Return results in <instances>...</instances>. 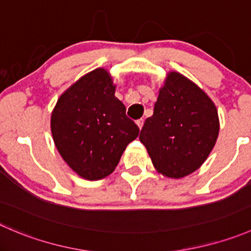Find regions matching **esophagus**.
Wrapping results in <instances>:
<instances>
[{"label":"esophagus","instance_id":"obj_1","mask_svg":"<svg viewBox=\"0 0 251 251\" xmlns=\"http://www.w3.org/2000/svg\"><path fill=\"white\" fill-rule=\"evenodd\" d=\"M136 124H137L138 128H140V130H141V128H142V126H143V120H142V119H140V120L136 121Z\"/></svg>","mask_w":251,"mask_h":251}]
</instances>
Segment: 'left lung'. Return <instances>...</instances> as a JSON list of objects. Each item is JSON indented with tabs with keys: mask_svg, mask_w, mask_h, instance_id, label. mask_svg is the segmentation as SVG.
Listing matches in <instances>:
<instances>
[{
	"mask_svg": "<svg viewBox=\"0 0 251 251\" xmlns=\"http://www.w3.org/2000/svg\"><path fill=\"white\" fill-rule=\"evenodd\" d=\"M218 132L220 119L212 99L191 79L172 71L159 88L140 141L159 174L180 179L205 163Z\"/></svg>",
	"mask_w": 251,
	"mask_h": 251,
	"instance_id": "obj_1",
	"label": "left lung"
}]
</instances>
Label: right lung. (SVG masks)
I'll return each mask as SVG.
<instances>
[{"label":"right lung","instance_id":"1","mask_svg":"<svg viewBox=\"0 0 251 251\" xmlns=\"http://www.w3.org/2000/svg\"><path fill=\"white\" fill-rule=\"evenodd\" d=\"M116 86L105 69L77 79L57 99L51 113L53 143L62 159L86 180H100L115 170L140 128L126 116Z\"/></svg>","mask_w":251,"mask_h":251}]
</instances>
